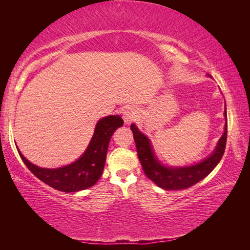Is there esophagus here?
<instances>
[{
	"mask_svg": "<svg viewBox=\"0 0 250 250\" xmlns=\"http://www.w3.org/2000/svg\"><path fill=\"white\" fill-rule=\"evenodd\" d=\"M136 117V110L133 107H128L124 110L122 113V118H124L125 122L126 124H130L131 121H133Z\"/></svg>",
	"mask_w": 250,
	"mask_h": 250,
	"instance_id": "obj_1",
	"label": "esophagus"
}]
</instances>
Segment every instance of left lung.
Returning a JSON list of instances; mask_svg holds the SVG:
<instances>
[{
    "instance_id": "8db88e82",
    "label": "left lung",
    "mask_w": 250,
    "mask_h": 250,
    "mask_svg": "<svg viewBox=\"0 0 250 250\" xmlns=\"http://www.w3.org/2000/svg\"><path fill=\"white\" fill-rule=\"evenodd\" d=\"M225 115L227 117L226 110ZM131 130L133 132L137 156L146 176L162 189L180 190L189 188L201 182L219 163L226 149L228 120L225 125V133L220 137L215 151L208 158L195 166L185 167H167L162 166L153 155L149 140L137 130L135 125H131Z\"/></svg>"
}]
</instances>
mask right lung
<instances>
[{
	"label": "right lung",
	"instance_id": "add662e5",
	"mask_svg": "<svg viewBox=\"0 0 250 250\" xmlns=\"http://www.w3.org/2000/svg\"><path fill=\"white\" fill-rule=\"evenodd\" d=\"M122 125L124 120L119 116H108L98 121L87 150L77 161L63 167H39L18 152L25 167L42 182L62 192H76L92 187L98 182L103 173L110 137Z\"/></svg>",
	"mask_w": 250,
	"mask_h": 250
}]
</instances>
